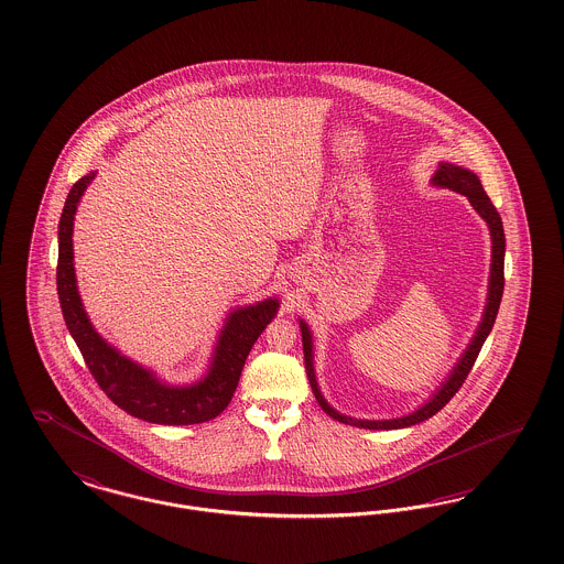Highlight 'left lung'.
I'll use <instances>...</instances> for the list:
<instances>
[{
  "label": "left lung",
  "instance_id": "8db88e82",
  "mask_svg": "<svg viewBox=\"0 0 564 564\" xmlns=\"http://www.w3.org/2000/svg\"><path fill=\"white\" fill-rule=\"evenodd\" d=\"M434 185L438 187H447L452 192H458L468 198V202L473 204V208L488 221V228L492 234V272H490V294H488V306L484 311V319L479 324V330L475 334V338L470 340L468 349L464 351L460 362L454 368V372L449 375V379L441 386V390L434 394L431 402H426L422 409H417L415 413L411 415H404V417H398V420H383V422H368V420H351L347 415H340L332 409L330 404L324 400L319 388H317V381H315V372H313V345H311V332L306 328L304 322H300V330H302V349H304V365H306V375H308V381H311V388H313V394L317 398L319 406L343 424H349V426H358V429H368V431H397V429H406V426H413V424H420L424 420L432 417L434 413H438L454 394L463 388L464 379L468 377L470 368L475 365L479 351H481V345L484 340L488 338V334L495 326V319H497L498 306H500V299H502V288H505V232H502V221H500V215H498L492 199L488 198V194L484 192L481 187V181L475 172L466 170V167L454 166V164H441L434 178H432Z\"/></svg>",
  "mask_w": 564,
  "mask_h": 564
}]
</instances>
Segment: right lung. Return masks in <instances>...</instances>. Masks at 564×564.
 <instances>
[{
    "instance_id": "1",
    "label": "right lung",
    "mask_w": 564,
    "mask_h": 564,
    "mask_svg": "<svg viewBox=\"0 0 564 564\" xmlns=\"http://www.w3.org/2000/svg\"><path fill=\"white\" fill-rule=\"evenodd\" d=\"M94 172L78 178L69 194L59 221V260H57V294L67 330L76 340L85 365L89 366L106 397L119 409L138 420L167 426H187L217 417L232 400L245 360L276 313L274 299L258 302L247 308L234 311L221 332L210 372L204 381L192 388H170L153 377V372L133 365L117 349H112L94 330L76 290L72 228L78 199L94 181Z\"/></svg>"
}]
</instances>
